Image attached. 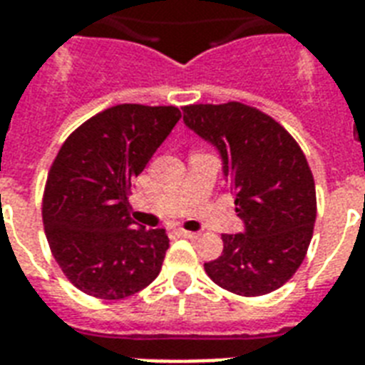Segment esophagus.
<instances>
[{"label":"esophagus","mask_w":365,"mask_h":365,"mask_svg":"<svg viewBox=\"0 0 365 365\" xmlns=\"http://www.w3.org/2000/svg\"><path fill=\"white\" fill-rule=\"evenodd\" d=\"M178 235H180V237H183V239H199V233L185 231V229H178Z\"/></svg>","instance_id":"34e87169"}]
</instances>
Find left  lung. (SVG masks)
Segmentation results:
<instances>
[{"mask_svg":"<svg viewBox=\"0 0 365 365\" xmlns=\"http://www.w3.org/2000/svg\"><path fill=\"white\" fill-rule=\"evenodd\" d=\"M183 121L214 143L246 235H222L223 252L206 274L231 294L255 297L288 282L309 250L317 222L311 166L294 136L242 102L183 106Z\"/></svg>","mask_w":365,"mask_h":365,"instance_id":"8db88e82","label":"left lung"}]
</instances>
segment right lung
Returning <instances> with one entry per match:
<instances>
[{
    "label": "right lung",
    "mask_w": 365,
    "mask_h": 365,
    "mask_svg": "<svg viewBox=\"0 0 365 365\" xmlns=\"http://www.w3.org/2000/svg\"><path fill=\"white\" fill-rule=\"evenodd\" d=\"M180 117L176 106H113L58 149L43 191V227L56 263L83 294L125 299L160 272L168 235L138 229L128 195Z\"/></svg>",
    "instance_id": "1"
}]
</instances>
